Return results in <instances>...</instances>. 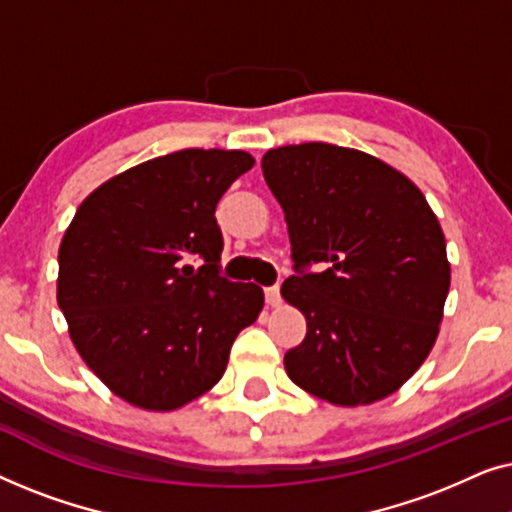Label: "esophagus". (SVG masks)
<instances>
[{
    "label": "esophagus",
    "instance_id": "obj_1",
    "mask_svg": "<svg viewBox=\"0 0 512 512\" xmlns=\"http://www.w3.org/2000/svg\"><path fill=\"white\" fill-rule=\"evenodd\" d=\"M265 303H268L270 307L282 305V296H279L277 286H270V289H265Z\"/></svg>",
    "mask_w": 512,
    "mask_h": 512
}]
</instances>
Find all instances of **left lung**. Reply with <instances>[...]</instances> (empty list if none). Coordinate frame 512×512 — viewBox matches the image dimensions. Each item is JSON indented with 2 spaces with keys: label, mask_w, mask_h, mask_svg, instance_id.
I'll return each instance as SVG.
<instances>
[{
  "label": "left lung",
  "mask_w": 512,
  "mask_h": 512,
  "mask_svg": "<svg viewBox=\"0 0 512 512\" xmlns=\"http://www.w3.org/2000/svg\"><path fill=\"white\" fill-rule=\"evenodd\" d=\"M265 184L284 209L296 275L282 298L307 335L286 375L340 408L382 401L431 354L450 291V261L424 193L384 160L324 142L270 149ZM326 262L324 273H305Z\"/></svg>",
  "instance_id": "1"
}]
</instances>
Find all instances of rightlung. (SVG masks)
<instances>
[{
  "mask_svg": "<svg viewBox=\"0 0 512 512\" xmlns=\"http://www.w3.org/2000/svg\"><path fill=\"white\" fill-rule=\"evenodd\" d=\"M251 167L247 151H174L107 179L76 209L58 305L76 352L125 403L172 412L207 394L261 314L263 289L216 275V205ZM191 257L203 258L198 271Z\"/></svg>",
  "mask_w": 512,
  "mask_h": 512,
  "instance_id": "1",
  "label": "right lung"
}]
</instances>
